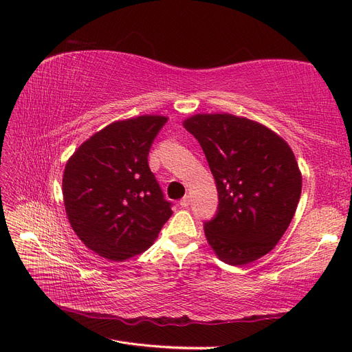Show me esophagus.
Returning <instances> with one entry per match:
<instances>
[{
    "label": "esophagus",
    "instance_id": "esophagus-1",
    "mask_svg": "<svg viewBox=\"0 0 352 352\" xmlns=\"http://www.w3.org/2000/svg\"><path fill=\"white\" fill-rule=\"evenodd\" d=\"M189 202H190V198H189L188 195H185L182 199H180V206H182V207H188Z\"/></svg>",
    "mask_w": 352,
    "mask_h": 352
}]
</instances>
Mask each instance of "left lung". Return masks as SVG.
I'll return each instance as SVG.
<instances>
[{
	"mask_svg": "<svg viewBox=\"0 0 352 352\" xmlns=\"http://www.w3.org/2000/svg\"><path fill=\"white\" fill-rule=\"evenodd\" d=\"M216 180V216L204 232L217 257L232 265L258 260L286 232L301 197L302 177L280 136L232 114H197L184 122Z\"/></svg>",
	"mask_w": 352,
	"mask_h": 352,
	"instance_id": "obj_1",
	"label": "left lung"
}]
</instances>
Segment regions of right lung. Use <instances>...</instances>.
Here are the masks:
<instances>
[{
	"instance_id": "right-lung-1",
	"label": "right lung",
	"mask_w": 352,
	"mask_h": 352,
	"mask_svg": "<svg viewBox=\"0 0 352 352\" xmlns=\"http://www.w3.org/2000/svg\"><path fill=\"white\" fill-rule=\"evenodd\" d=\"M167 117L116 122L83 142L63 177L70 225L89 250L123 261L150 248L173 214L148 154Z\"/></svg>"
}]
</instances>
